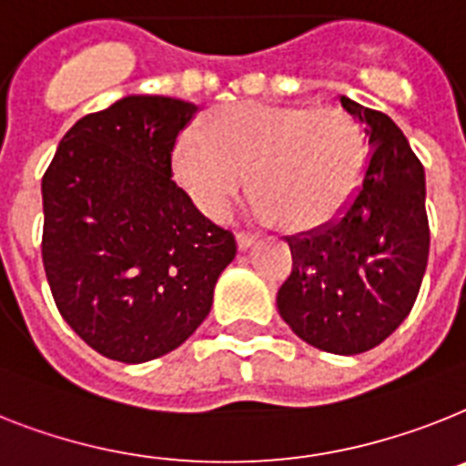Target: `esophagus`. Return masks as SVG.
Wrapping results in <instances>:
<instances>
[{
	"label": "esophagus",
	"mask_w": 466,
	"mask_h": 466,
	"mask_svg": "<svg viewBox=\"0 0 466 466\" xmlns=\"http://www.w3.org/2000/svg\"><path fill=\"white\" fill-rule=\"evenodd\" d=\"M256 237L248 232H237V246H239V251H246V248H251Z\"/></svg>",
	"instance_id": "esophagus-1"
}]
</instances>
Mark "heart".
<instances>
[{
    "mask_svg": "<svg viewBox=\"0 0 466 466\" xmlns=\"http://www.w3.org/2000/svg\"><path fill=\"white\" fill-rule=\"evenodd\" d=\"M365 158L360 125L341 108L244 101L179 139L175 173L213 218L225 215L251 175L258 213L306 232L341 213Z\"/></svg>",
    "mask_w": 466,
    "mask_h": 466,
    "instance_id": "1",
    "label": "heart"
}]
</instances>
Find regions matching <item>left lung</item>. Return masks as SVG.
<instances>
[{"label":"left lung","mask_w":466,"mask_h":466,"mask_svg":"<svg viewBox=\"0 0 466 466\" xmlns=\"http://www.w3.org/2000/svg\"><path fill=\"white\" fill-rule=\"evenodd\" d=\"M370 139L350 201L329 222L287 237L293 269L277 291L284 322L327 353L358 355L410 315L429 260L424 166L381 111L341 96Z\"/></svg>","instance_id":"1"}]
</instances>
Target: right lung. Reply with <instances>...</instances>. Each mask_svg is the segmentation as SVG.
<instances>
[{"label":"right lung","instance_id":"add662e5","mask_svg":"<svg viewBox=\"0 0 466 466\" xmlns=\"http://www.w3.org/2000/svg\"><path fill=\"white\" fill-rule=\"evenodd\" d=\"M198 108L132 94L77 120L42 177V263L61 318L104 358L170 353L213 306L237 256L173 179V148Z\"/></svg>","mask_w":466,"mask_h":466}]
</instances>
